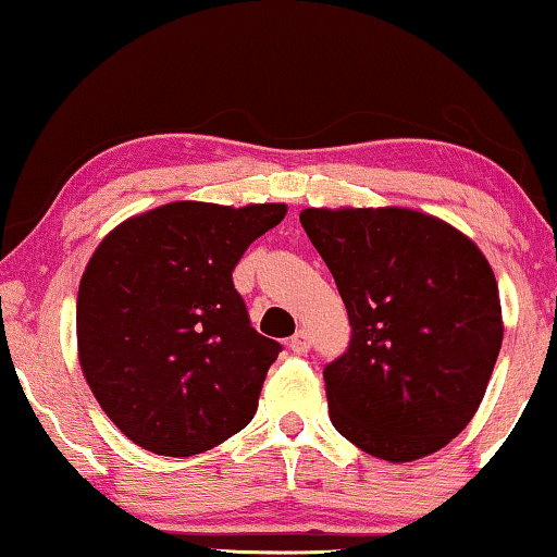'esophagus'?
Returning <instances> with one entry per match:
<instances>
[{"mask_svg": "<svg viewBox=\"0 0 557 557\" xmlns=\"http://www.w3.org/2000/svg\"><path fill=\"white\" fill-rule=\"evenodd\" d=\"M288 347H292V352H294V355H304V352H309V347H311L309 334L304 332V330H299V332L294 334L292 339H288Z\"/></svg>", "mask_w": 557, "mask_h": 557, "instance_id": "34e87169", "label": "esophagus"}]
</instances>
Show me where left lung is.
Segmentation results:
<instances>
[{
    "label": "left lung",
    "mask_w": 557,
    "mask_h": 557,
    "mask_svg": "<svg viewBox=\"0 0 557 557\" xmlns=\"http://www.w3.org/2000/svg\"><path fill=\"white\" fill-rule=\"evenodd\" d=\"M299 220L352 326L324 368L334 429L393 463L444 448L474 418L505 334L490 261L408 208H307Z\"/></svg>",
    "instance_id": "8db88e82"
}]
</instances>
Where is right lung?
Returning <instances> with one entry per match:
<instances>
[{"mask_svg": "<svg viewBox=\"0 0 557 557\" xmlns=\"http://www.w3.org/2000/svg\"><path fill=\"white\" fill-rule=\"evenodd\" d=\"M284 215L281 202H170L124 220L90 256L81 370L136 446L193 456L250 423L281 345L250 326L233 269Z\"/></svg>", "mask_w": 557, "mask_h": 557, "instance_id": "obj_1", "label": "right lung"}]
</instances>
